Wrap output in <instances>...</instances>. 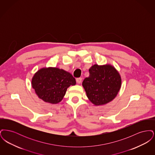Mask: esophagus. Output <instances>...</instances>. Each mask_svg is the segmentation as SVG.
Here are the masks:
<instances>
[{
	"label": "esophagus",
	"mask_w": 155,
	"mask_h": 155,
	"mask_svg": "<svg viewBox=\"0 0 155 155\" xmlns=\"http://www.w3.org/2000/svg\"><path fill=\"white\" fill-rule=\"evenodd\" d=\"M76 81L78 84H81V82H82V78H77L76 79Z\"/></svg>",
	"instance_id": "34e87169"
}]
</instances>
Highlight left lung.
<instances>
[{
	"mask_svg": "<svg viewBox=\"0 0 155 155\" xmlns=\"http://www.w3.org/2000/svg\"><path fill=\"white\" fill-rule=\"evenodd\" d=\"M89 73L82 84L89 100L96 106L111 102L121 87V77L117 69L110 64H96L91 67Z\"/></svg>",
	"mask_w": 155,
	"mask_h": 155,
	"instance_id": "obj_1",
	"label": "left lung"
}]
</instances>
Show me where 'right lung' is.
Returning <instances> with one entry per match:
<instances>
[{"label": "right lung", "mask_w": 155, "mask_h": 155, "mask_svg": "<svg viewBox=\"0 0 155 155\" xmlns=\"http://www.w3.org/2000/svg\"><path fill=\"white\" fill-rule=\"evenodd\" d=\"M76 84L71 74L58 67H43L34 74L31 86L37 96L45 102H60L70 85Z\"/></svg>", "instance_id": "add662e5"}]
</instances>
